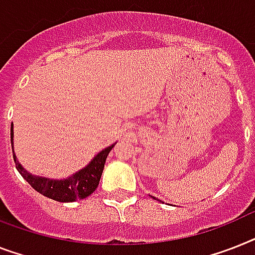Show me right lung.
<instances>
[{
    "mask_svg": "<svg viewBox=\"0 0 255 255\" xmlns=\"http://www.w3.org/2000/svg\"><path fill=\"white\" fill-rule=\"evenodd\" d=\"M13 124L10 128V140H11V148H13V157L14 162H15L16 170L19 171V174L26 179L31 185V187L35 188L36 191L40 192L41 195L47 196L49 199H53L56 202H76V200L85 199L89 195H92L93 192L97 190L101 181V175H102L105 162L109 156L110 150L114 148L115 144L107 146L103 150L97 154L88 166L81 169L80 171L74 173L69 178L65 179H49L45 177H39V175H32L31 173L24 169L18 160H16L15 153H14L13 145Z\"/></svg>",
    "mask_w": 255,
    "mask_h": 255,
    "instance_id": "obj_1",
    "label": "right lung"
}]
</instances>
